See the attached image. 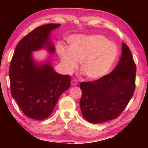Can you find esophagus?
<instances>
[{
  "label": "esophagus",
  "instance_id": "obj_1",
  "mask_svg": "<svg viewBox=\"0 0 148 148\" xmlns=\"http://www.w3.org/2000/svg\"><path fill=\"white\" fill-rule=\"evenodd\" d=\"M77 84H78V83L76 79H72L71 81V85L72 86H76Z\"/></svg>",
  "mask_w": 148,
  "mask_h": 148
}]
</instances>
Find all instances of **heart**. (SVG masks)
Instances as JSON below:
<instances>
[{
	"label": "heart",
	"instance_id": "1",
	"mask_svg": "<svg viewBox=\"0 0 148 148\" xmlns=\"http://www.w3.org/2000/svg\"><path fill=\"white\" fill-rule=\"evenodd\" d=\"M69 47L58 45L57 51L66 73L72 74L80 64V69L90 79L108 74L118 55L114 42L100 35H73L67 39Z\"/></svg>",
	"mask_w": 148,
	"mask_h": 148
}]
</instances>
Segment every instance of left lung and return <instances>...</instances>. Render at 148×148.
<instances>
[{
	"label": "left lung",
	"instance_id": "8db88e82",
	"mask_svg": "<svg viewBox=\"0 0 148 148\" xmlns=\"http://www.w3.org/2000/svg\"><path fill=\"white\" fill-rule=\"evenodd\" d=\"M136 74L132 55L122 42L121 57L111 73L81 83L80 108L84 118L92 123H100L117 118L134 95Z\"/></svg>",
	"mask_w": 148,
	"mask_h": 148
}]
</instances>
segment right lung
Wrapping results in <instances>:
<instances>
[{
	"mask_svg": "<svg viewBox=\"0 0 148 148\" xmlns=\"http://www.w3.org/2000/svg\"><path fill=\"white\" fill-rule=\"evenodd\" d=\"M60 25L49 23L37 27L21 39L12 56L9 71L11 95L30 118H48L61 94L71 86V76L55 71L51 58L39 63L33 58V51L41 49L54 54L50 34Z\"/></svg>",
	"mask_w": 148,
	"mask_h": 148,
	"instance_id": "obj_1",
	"label": "right lung"
}]
</instances>
